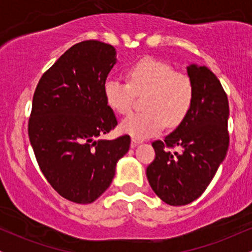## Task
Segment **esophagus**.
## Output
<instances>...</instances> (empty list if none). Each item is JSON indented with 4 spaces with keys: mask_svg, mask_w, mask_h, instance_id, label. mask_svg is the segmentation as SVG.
<instances>
[{
    "mask_svg": "<svg viewBox=\"0 0 252 252\" xmlns=\"http://www.w3.org/2000/svg\"><path fill=\"white\" fill-rule=\"evenodd\" d=\"M138 144H140V141H137V140H135V138H132L131 143H130V147H131V148H135V147L138 146Z\"/></svg>",
    "mask_w": 252,
    "mask_h": 252,
    "instance_id": "esophagus-1",
    "label": "esophagus"
}]
</instances>
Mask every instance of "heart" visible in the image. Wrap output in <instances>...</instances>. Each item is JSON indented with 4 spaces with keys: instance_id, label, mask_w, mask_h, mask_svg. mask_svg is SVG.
Returning a JSON list of instances; mask_svg holds the SVG:
<instances>
[{
    "instance_id": "1",
    "label": "heart",
    "mask_w": 252,
    "mask_h": 252,
    "mask_svg": "<svg viewBox=\"0 0 252 252\" xmlns=\"http://www.w3.org/2000/svg\"><path fill=\"white\" fill-rule=\"evenodd\" d=\"M128 83L108 79L104 97L110 109L124 115L130 111L134 92H148L144 99L146 111L132 112L121 122V130L136 140L160 134L168 124L179 126L189 112L193 102V85L186 74L174 72L167 63L144 58L126 71Z\"/></svg>"
}]
</instances>
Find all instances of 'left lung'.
<instances>
[{"instance_id": "8db88e82", "label": "left lung", "mask_w": 252, "mask_h": 252, "mask_svg": "<svg viewBox=\"0 0 252 252\" xmlns=\"http://www.w3.org/2000/svg\"><path fill=\"white\" fill-rule=\"evenodd\" d=\"M187 76L193 85L189 112L176 129L155 141V160L147 178L155 194L172 206L198 199L224 161L228 148V100L216 74L206 66L190 63ZM179 146L170 153L167 148Z\"/></svg>"}]
</instances>
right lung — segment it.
Returning a JSON list of instances; mask_svg holds the SVG:
<instances>
[{
    "label": "right lung",
    "mask_w": 252,
    "mask_h": 252,
    "mask_svg": "<svg viewBox=\"0 0 252 252\" xmlns=\"http://www.w3.org/2000/svg\"><path fill=\"white\" fill-rule=\"evenodd\" d=\"M114 46L86 40L43 73L34 92L28 135L42 174L67 200L90 204L108 189L130 137L104 140L117 126L104 84L117 63Z\"/></svg>",
    "instance_id": "right-lung-1"
}]
</instances>
